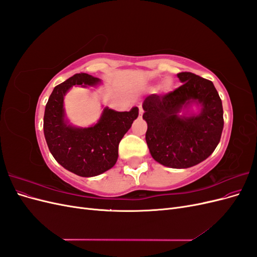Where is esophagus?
Wrapping results in <instances>:
<instances>
[{"label":"esophagus","instance_id":"34e87169","mask_svg":"<svg viewBox=\"0 0 257 257\" xmlns=\"http://www.w3.org/2000/svg\"><path fill=\"white\" fill-rule=\"evenodd\" d=\"M138 114H139V116H142L143 115V113H144V109H143V107L142 106H139L138 107Z\"/></svg>","mask_w":257,"mask_h":257}]
</instances>
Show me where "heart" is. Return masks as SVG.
<instances>
[{"label": "heart", "instance_id": "heart-1", "mask_svg": "<svg viewBox=\"0 0 257 257\" xmlns=\"http://www.w3.org/2000/svg\"><path fill=\"white\" fill-rule=\"evenodd\" d=\"M169 85H170V82H169V81H165V82H164V88H168Z\"/></svg>", "mask_w": 257, "mask_h": 257}]
</instances>
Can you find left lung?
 <instances>
[{
	"label": "left lung",
	"instance_id": "8db88e82",
	"mask_svg": "<svg viewBox=\"0 0 257 257\" xmlns=\"http://www.w3.org/2000/svg\"><path fill=\"white\" fill-rule=\"evenodd\" d=\"M182 84L166 94H151L144 102L148 124L146 142L152 158L173 168H188L206 160L220 143L224 119L222 100L212 81L190 72L179 73ZM198 101V116L180 118L182 105Z\"/></svg>",
	"mask_w": 257,
	"mask_h": 257
}]
</instances>
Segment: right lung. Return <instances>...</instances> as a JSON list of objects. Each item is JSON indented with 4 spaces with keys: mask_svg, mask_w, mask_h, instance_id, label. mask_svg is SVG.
<instances>
[{
    "mask_svg": "<svg viewBox=\"0 0 257 257\" xmlns=\"http://www.w3.org/2000/svg\"><path fill=\"white\" fill-rule=\"evenodd\" d=\"M99 82L88 74H76L53 89L45 108L44 134L56 161L69 172L92 177L110 169L118 160L121 139L138 116V108L114 111L105 108L94 126L76 128L64 121L63 98L75 84L94 85Z\"/></svg>",
    "mask_w": 257,
    "mask_h": 257,
    "instance_id": "1",
    "label": "right lung"
}]
</instances>
